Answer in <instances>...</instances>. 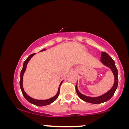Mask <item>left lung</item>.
I'll return each instance as SVG.
<instances>
[{
    "label": "left lung",
    "mask_w": 129,
    "mask_h": 129,
    "mask_svg": "<svg viewBox=\"0 0 129 129\" xmlns=\"http://www.w3.org/2000/svg\"><path fill=\"white\" fill-rule=\"evenodd\" d=\"M101 53V62L103 63L104 65L108 67H109L111 70H112V72H113L114 75V76H115V82H114V84L113 87H112V88H111L109 91H107V93L103 94V95L100 96L95 98L87 96H85L84 95V94H81V93L78 91V87H77L76 85V91L78 95L79 96V97L81 99V100H82L85 102H87V103L92 104H101L104 103V102L106 101H107L108 100H110L111 98L113 96L114 93H115V91H116L117 87H118V70H117L116 67L115 66V61L112 59V57H111L107 53L102 51Z\"/></svg>",
    "instance_id": "obj_1"
}]
</instances>
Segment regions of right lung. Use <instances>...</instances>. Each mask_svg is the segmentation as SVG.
Segmentation results:
<instances>
[{
  "label": "right lung",
  "mask_w": 129,
  "mask_h": 129,
  "mask_svg": "<svg viewBox=\"0 0 129 129\" xmlns=\"http://www.w3.org/2000/svg\"><path fill=\"white\" fill-rule=\"evenodd\" d=\"M45 49L44 50H41V51H44ZM35 54V53H33V54H31V55H29L28 57V58L26 59L25 60L24 62H23V67H22V69L21 70V72H20V89H21V91L22 92V94H23V96H24L25 98L26 99V100L28 101L31 104H33L34 105H36L37 106H47V105H48L52 103L53 102H54V101H55L56 99L57 98V97H58L59 94V91H60V85H61L62 82V81L61 82H60V85H59V89H58V91H57V94H56L54 96H53V98H51L50 99H48V100H35V99H33L32 98H31L30 96H29L28 95H27V94L25 92L24 90H23V85H22V84H23V73H24L25 71L26 70V65H27L28 62V61L29 60H30V59L31 58V57L33 56Z\"/></svg>",
  "instance_id": "add662e5"
}]
</instances>
